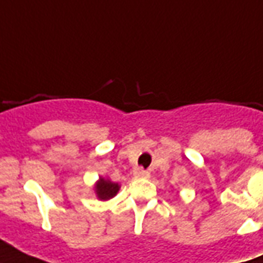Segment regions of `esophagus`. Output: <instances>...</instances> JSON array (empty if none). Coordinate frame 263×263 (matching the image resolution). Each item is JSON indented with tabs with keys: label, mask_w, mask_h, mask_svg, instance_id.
Masks as SVG:
<instances>
[{
	"label": "esophagus",
	"mask_w": 263,
	"mask_h": 263,
	"mask_svg": "<svg viewBox=\"0 0 263 263\" xmlns=\"http://www.w3.org/2000/svg\"><path fill=\"white\" fill-rule=\"evenodd\" d=\"M134 176H135L136 179H148V177H150V173L143 171L142 168H135L134 169Z\"/></svg>",
	"instance_id": "1"
}]
</instances>
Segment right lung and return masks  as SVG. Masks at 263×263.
Listing matches in <instances>:
<instances>
[{
	"label": "right lung",
	"instance_id": "right-lung-1",
	"mask_svg": "<svg viewBox=\"0 0 263 263\" xmlns=\"http://www.w3.org/2000/svg\"><path fill=\"white\" fill-rule=\"evenodd\" d=\"M120 191V184L113 183L110 179L99 176V179L94 184V192L99 200H109L117 195Z\"/></svg>",
	"mask_w": 263,
	"mask_h": 263
}]
</instances>
